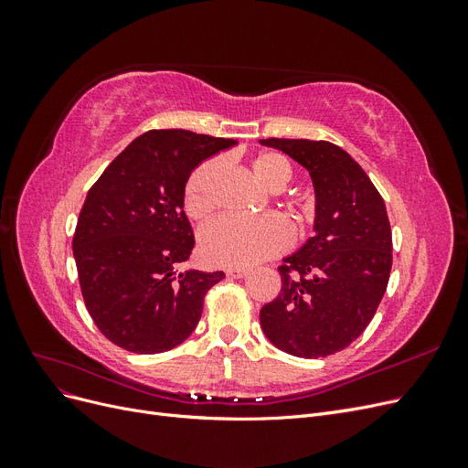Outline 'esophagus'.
<instances>
[{"mask_svg":"<svg viewBox=\"0 0 468 468\" xmlns=\"http://www.w3.org/2000/svg\"><path fill=\"white\" fill-rule=\"evenodd\" d=\"M246 275H250V269H244V267L226 269V277H230V279H242Z\"/></svg>","mask_w":468,"mask_h":468,"instance_id":"esophagus-1","label":"esophagus"}]
</instances>
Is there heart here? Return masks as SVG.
<instances>
[{
	"instance_id": "obj_1",
	"label": "heart",
	"mask_w": 468,
	"mask_h": 468,
	"mask_svg": "<svg viewBox=\"0 0 468 468\" xmlns=\"http://www.w3.org/2000/svg\"><path fill=\"white\" fill-rule=\"evenodd\" d=\"M220 169L218 160H208L191 174L183 207L195 218H207L215 201H212V186ZM251 176L261 187L269 191H281L291 179V165L275 152H263L250 164ZM291 244L289 226L279 217L265 215L260 218L224 217L205 226L199 236L201 256L210 265L220 267H251L258 265L277 253L285 251Z\"/></svg>"
}]
</instances>
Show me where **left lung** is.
Returning a JSON list of instances; mask_svg holds the SVG:
<instances>
[{
  "mask_svg": "<svg viewBox=\"0 0 468 468\" xmlns=\"http://www.w3.org/2000/svg\"><path fill=\"white\" fill-rule=\"evenodd\" d=\"M301 164L314 186V236L282 260L281 292L260 322L265 337L294 357L346 349L373 320L392 267L387 207L361 165L325 140L267 138Z\"/></svg>",
  "mask_w": 468,
  "mask_h": 468,
  "instance_id": "8db88e82",
  "label": "left lung"
}]
</instances>
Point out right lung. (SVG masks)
<instances>
[{"label": "right lung", "instance_id": "obj_1", "mask_svg": "<svg viewBox=\"0 0 468 468\" xmlns=\"http://www.w3.org/2000/svg\"><path fill=\"white\" fill-rule=\"evenodd\" d=\"M238 143L191 131H148L126 146L81 207L74 258L88 313L109 342L133 353L183 344L222 271H177L195 246L183 210L193 169Z\"/></svg>", "mask_w": 468, "mask_h": 468}]
</instances>
